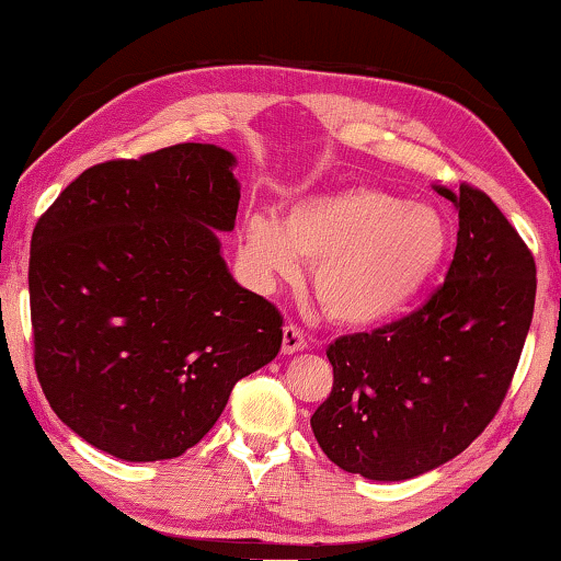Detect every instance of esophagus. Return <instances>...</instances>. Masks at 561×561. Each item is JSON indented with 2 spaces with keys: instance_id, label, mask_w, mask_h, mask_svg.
<instances>
[{
  "instance_id": "obj_1",
  "label": "esophagus",
  "mask_w": 561,
  "mask_h": 561,
  "mask_svg": "<svg viewBox=\"0 0 561 561\" xmlns=\"http://www.w3.org/2000/svg\"><path fill=\"white\" fill-rule=\"evenodd\" d=\"M283 355H296V352L306 350V336L298 327L286 324L283 327Z\"/></svg>"
}]
</instances>
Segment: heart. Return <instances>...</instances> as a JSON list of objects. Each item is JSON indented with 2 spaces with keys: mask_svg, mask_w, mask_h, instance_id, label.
<instances>
[{
  "mask_svg": "<svg viewBox=\"0 0 561 561\" xmlns=\"http://www.w3.org/2000/svg\"><path fill=\"white\" fill-rule=\"evenodd\" d=\"M240 260L252 283L273 288L313 263L311 288L336 324L375 329L401 319L447 263L449 221L432 204L375 186H347L298 202L278 219L244 211Z\"/></svg>",
  "mask_w": 561,
  "mask_h": 561,
  "instance_id": "heart-1",
  "label": "heart"
}]
</instances>
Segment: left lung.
I'll return each mask as SVG.
<instances>
[{
    "mask_svg": "<svg viewBox=\"0 0 561 561\" xmlns=\"http://www.w3.org/2000/svg\"><path fill=\"white\" fill-rule=\"evenodd\" d=\"M459 214L444 286L401 321L327 350L334 386L311 416L342 470L403 482L455 459L501 409L534 317L536 265L478 188L434 186Z\"/></svg>",
    "mask_w": 561,
    "mask_h": 561,
    "instance_id": "1",
    "label": "left lung"
}]
</instances>
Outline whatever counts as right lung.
Masks as SVG:
<instances>
[{"instance_id":"obj_1","label":"right lung","mask_w":561,"mask_h":561,"mask_svg":"<svg viewBox=\"0 0 561 561\" xmlns=\"http://www.w3.org/2000/svg\"><path fill=\"white\" fill-rule=\"evenodd\" d=\"M237 158L183 142L83 171L35 225V370L56 416L125 462L173 459L234 382L275 359L283 319L221 257Z\"/></svg>"}]
</instances>
